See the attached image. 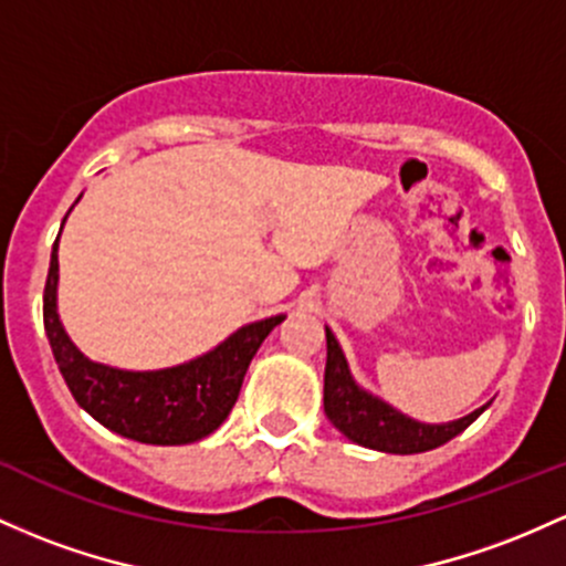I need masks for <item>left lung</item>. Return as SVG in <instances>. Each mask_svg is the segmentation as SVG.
I'll list each match as a JSON object with an SVG mask.
<instances>
[{
    "mask_svg": "<svg viewBox=\"0 0 566 566\" xmlns=\"http://www.w3.org/2000/svg\"><path fill=\"white\" fill-rule=\"evenodd\" d=\"M325 413L335 430L344 432L352 443L384 451V454H421V451H432L438 446L449 443L451 438L468 430L478 416L489 408L486 402V406L475 408L473 413L462 416L457 421H446V424L416 421L411 416L397 411L389 402H384L381 397L359 387L331 327H325Z\"/></svg>",
    "mask_w": 566,
    "mask_h": 566,
    "instance_id": "8db88e82",
    "label": "left lung"
}]
</instances>
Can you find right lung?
Wrapping results in <instances>:
<instances>
[{
    "label": "right lung",
    "instance_id": "1",
    "mask_svg": "<svg viewBox=\"0 0 566 566\" xmlns=\"http://www.w3.org/2000/svg\"><path fill=\"white\" fill-rule=\"evenodd\" d=\"M59 239L51 252L42 316H45V333L51 340L55 365H59L77 406L107 430L139 440V443L185 446L212 434L239 400L241 381H244L247 368H250L260 344L269 338L279 322H284V314L250 322L228 335L214 349L190 359V363L174 365V368L123 370L93 363L72 344L61 325Z\"/></svg>",
    "mask_w": 566,
    "mask_h": 566
}]
</instances>
